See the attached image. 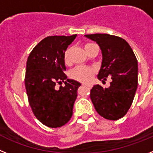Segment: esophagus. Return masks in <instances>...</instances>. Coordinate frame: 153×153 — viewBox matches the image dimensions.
<instances>
[{
    "label": "esophagus",
    "instance_id": "1",
    "mask_svg": "<svg viewBox=\"0 0 153 153\" xmlns=\"http://www.w3.org/2000/svg\"><path fill=\"white\" fill-rule=\"evenodd\" d=\"M82 85H83V86L88 87V88H91V85H85V84H82Z\"/></svg>",
    "mask_w": 153,
    "mask_h": 153
}]
</instances>
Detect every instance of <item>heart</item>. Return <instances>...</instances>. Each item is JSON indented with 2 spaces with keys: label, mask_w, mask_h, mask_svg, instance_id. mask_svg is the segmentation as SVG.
Returning <instances> with one entry per match:
<instances>
[{
  "label": "heart",
  "mask_w": 153,
  "mask_h": 153,
  "mask_svg": "<svg viewBox=\"0 0 153 153\" xmlns=\"http://www.w3.org/2000/svg\"><path fill=\"white\" fill-rule=\"evenodd\" d=\"M94 44L88 43L86 44L85 46V51L87 50ZM71 48L68 47V49L65 50L64 53V61L65 64H69L71 62ZM94 74V70L91 67L87 66H78L76 68H74L72 71L70 72V77L73 79L78 81V82H84V83H87L89 82L93 78V75Z\"/></svg>",
  "instance_id": "heart-1"
}]
</instances>
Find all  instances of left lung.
<instances>
[{
	"label": "left lung",
	"instance_id": "left-lung-1",
	"mask_svg": "<svg viewBox=\"0 0 153 153\" xmlns=\"http://www.w3.org/2000/svg\"><path fill=\"white\" fill-rule=\"evenodd\" d=\"M85 36L98 44L102 63L97 78L102 82L111 77L107 88L94 85L90 97L99 115L107 120L123 117L133 103L138 85V63L133 49L125 39L110 34H89Z\"/></svg>",
	"mask_w": 153,
	"mask_h": 153
}]
</instances>
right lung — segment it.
Wrapping results in <instances>:
<instances>
[{
  "instance_id": "obj_1",
  "label": "right lung",
  "mask_w": 153,
  "mask_h": 153,
  "mask_svg": "<svg viewBox=\"0 0 153 153\" xmlns=\"http://www.w3.org/2000/svg\"><path fill=\"white\" fill-rule=\"evenodd\" d=\"M76 36L46 37L27 59L25 87L29 104L36 117L48 127H61L72 116L81 84L67 78L64 53ZM62 82L65 86L56 90L54 86Z\"/></svg>"
}]
</instances>
